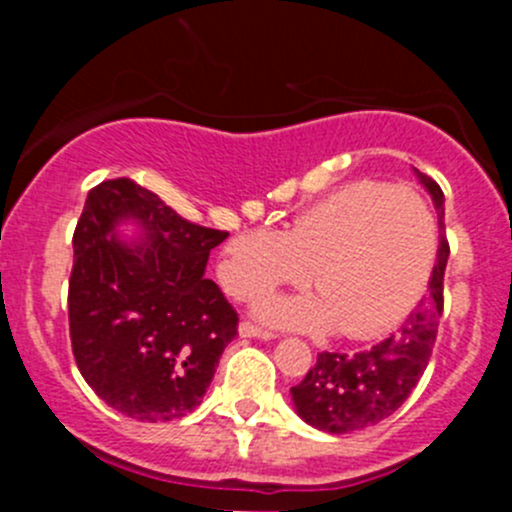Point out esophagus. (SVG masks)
I'll return each mask as SVG.
<instances>
[{
  "label": "esophagus",
  "instance_id": "1",
  "mask_svg": "<svg viewBox=\"0 0 512 512\" xmlns=\"http://www.w3.org/2000/svg\"><path fill=\"white\" fill-rule=\"evenodd\" d=\"M237 332H240L242 339H262V342H267V339H275V334L267 332V329L255 327L252 322H242L240 327H237Z\"/></svg>",
  "mask_w": 512,
  "mask_h": 512
}]
</instances>
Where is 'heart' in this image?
<instances>
[{"label": "heart", "mask_w": 512, "mask_h": 512, "mask_svg": "<svg viewBox=\"0 0 512 512\" xmlns=\"http://www.w3.org/2000/svg\"><path fill=\"white\" fill-rule=\"evenodd\" d=\"M436 260V223L414 190L354 180L294 218L285 232H242L225 245L220 282L252 299L312 272L319 294L265 297L257 317L302 332L369 339L421 299Z\"/></svg>", "instance_id": "heart-1"}]
</instances>
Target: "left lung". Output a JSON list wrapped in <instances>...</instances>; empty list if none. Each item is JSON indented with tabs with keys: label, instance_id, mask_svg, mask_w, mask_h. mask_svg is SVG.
<instances>
[{
	"label": "left lung",
	"instance_id": "8db88e82",
	"mask_svg": "<svg viewBox=\"0 0 512 512\" xmlns=\"http://www.w3.org/2000/svg\"><path fill=\"white\" fill-rule=\"evenodd\" d=\"M438 213V250L428 289L394 334L356 354L322 352L302 384L292 386V406L309 426L334 436L364 431L389 418L409 399L426 371L443 312V272L448 262L443 210L446 198L436 180L416 170Z\"/></svg>",
	"mask_w": 512,
	"mask_h": 512
}]
</instances>
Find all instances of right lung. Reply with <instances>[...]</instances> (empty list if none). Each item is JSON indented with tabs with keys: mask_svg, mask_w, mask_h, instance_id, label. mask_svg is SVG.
<instances>
[{
	"mask_svg": "<svg viewBox=\"0 0 512 512\" xmlns=\"http://www.w3.org/2000/svg\"><path fill=\"white\" fill-rule=\"evenodd\" d=\"M225 237L128 178L89 190L74 232L71 347L86 384L118 414L160 423L203 404L237 334L235 309L205 277Z\"/></svg>",
	"mask_w": 512,
	"mask_h": 512,
	"instance_id": "1",
	"label": "right lung"
}]
</instances>
